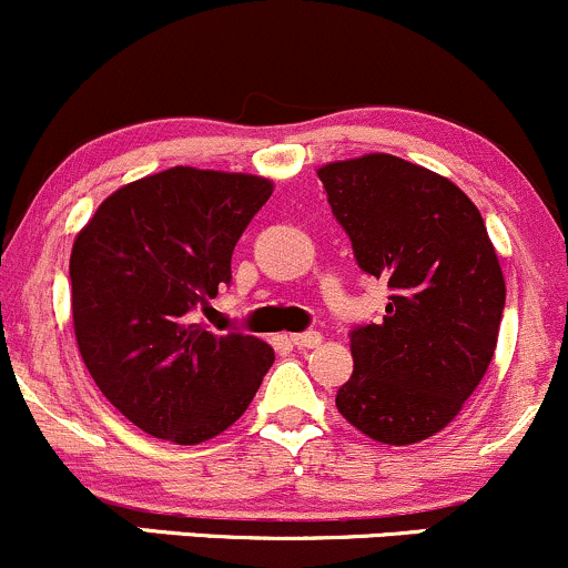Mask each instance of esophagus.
<instances>
[{
  "instance_id": "obj_1",
  "label": "esophagus",
  "mask_w": 568,
  "mask_h": 568,
  "mask_svg": "<svg viewBox=\"0 0 568 568\" xmlns=\"http://www.w3.org/2000/svg\"><path fill=\"white\" fill-rule=\"evenodd\" d=\"M290 341L297 346V349H316V346L322 344V333H316V331L295 333V335H290Z\"/></svg>"
}]
</instances>
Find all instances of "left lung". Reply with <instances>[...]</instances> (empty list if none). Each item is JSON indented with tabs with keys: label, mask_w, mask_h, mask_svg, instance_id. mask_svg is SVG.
Instances as JSON below:
<instances>
[{
	"label": "left lung",
	"mask_w": 568,
	"mask_h": 568,
	"mask_svg": "<svg viewBox=\"0 0 568 568\" xmlns=\"http://www.w3.org/2000/svg\"><path fill=\"white\" fill-rule=\"evenodd\" d=\"M357 265L389 286L379 325L349 335L341 417L406 447L444 430L490 365L506 286L477 205L453 181L393 154L316 170Z\"/></svg>",
	"instance_id": "obj_1"
}]
</instances>
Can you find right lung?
I'll return each mask as SVG.
<instances>
[{"instance_id":"obj_1","label":"right lung","mask_w":568,"mask_h":568,"mask_svg":"<svg viewBox=\"0 0 568 568\" xmlns=\"http://www.w3.org/2000/svg\"><path fill=\"white\" fill-rule=\"evenodd\" d=\"M271 194L262 175L170 168L115 189L72 243L78 349L102 395L149 436H219L273 365L257 335L192 320L230 284L237 237Z\"/></svg>"}]
</instances>
